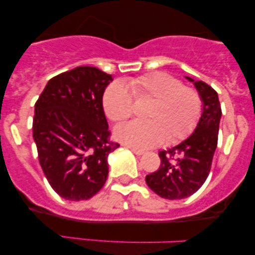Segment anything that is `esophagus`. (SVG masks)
Returning <instances> with one entry per match:
<instances>
[{
	"label": "esophagus",
	"instance_id": "obj_1",
	"mask_svg": "<svg viewBox=\"0 0 255 255\" xmlns=\"http://www.w3.org/2000/svg\"><path fill=\"white\" fill-rule=\"evenodd\" d=\"M128 148H129L131 152H134V153L137 154V156H141V154H144V151L142 150H137V148H133V147H130V146H128Z\"/></svg>",
	"mask_w": 255,
	"mask_h": 255
}]
</instances>
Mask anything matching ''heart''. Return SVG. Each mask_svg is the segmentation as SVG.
Wrapping results in <instances>:
<instances>
[{"label":"heart","mask_w":255,"mask_h":255,"mask_svg":"<svg viewBox=\"0 0 255 255\" xmlns=\"http://www.w3.org/2000/svg\"><path fill=\"white\" fill-rule=\"evenodd\" d=\"M131 96L136 101H150L142 113L145 120L118 126L115 136L137 150L154 147L164 140L166 144L178 142L192 133L200 118L201 99L197 91L171 75L154 72L129 79L127 86L114 81L105 89L103 108L111 121L133 115Z\"/></svg>","instance_id":"obj_1"}]
</instances>
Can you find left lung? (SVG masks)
Here are the masks:
<instances>
[{
    "label": "left lung",
    "instance_id": "obj_1",
    "mask_svg": "<svg viewBox=\"0 0 255 255\" xmlns=\"http://www.w3.org/2000/svg\"><path fill=\"white\" fill-rule=\"evenodd\" d=\"M186 79L194 84L203 102L200 119L186 140L168 151L159 152V168L145 178L152 191L169 200L188 198L206 181L217 147L222 118L217 92L204 81Z\"/></svg>",
    "mask_w": 255,
    "mask_h": 255
}]
</instances>
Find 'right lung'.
Segmentation results:
<instances>
[{
    "label": "right lung",
    "instance_id": "add662e5",
    "mask_svg": "<svg viewBox=\"0 0 255 255\" xmlns=\"http://www.w3.org/2000/svg\"><path fill=\"white\" fill-rule=\"evenodd\" d=\"M113 81L96 67H77L49 80L34 105L33 139L50 186L66 200L97 194L109 174V140L103 95Z\"/></svg>",
    "mask_w": 255,
    "mask_h": 255
}]
</instances>
